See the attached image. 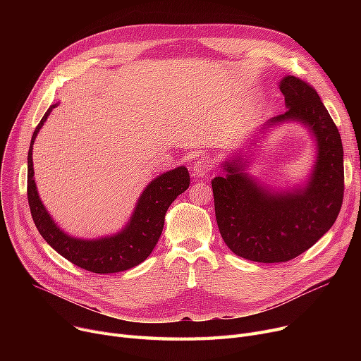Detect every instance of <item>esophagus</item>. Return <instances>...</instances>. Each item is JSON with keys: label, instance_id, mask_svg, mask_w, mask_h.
<instances>
[{"label": "esophagus", "instance_id": "esophagus-1", "mask_svg": "<svg viewBox=\"0 0 361 361\" xmlns=\"http://www.w3.org/2000/svg\"><path fill=\"white\" fill-rule=\"evenodd\" d=\"M214 168V164L209 159H199L193 165V176L203 177Z\"/></svg>", "mask_w": 361, "mask_h": 361}]
</instances>
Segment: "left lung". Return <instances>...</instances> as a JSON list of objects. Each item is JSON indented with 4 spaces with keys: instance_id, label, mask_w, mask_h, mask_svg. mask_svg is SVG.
<instances>
[{
    "instance_id": "obj_1",
    "label": "left lung",
    "mask_w": 361,
    "mask_h": 361,
    "mask_svg": "<svg viewBox=\"0 0 361 361\" xmlns=\"http://www.w3.org/2000/svg\"><path fill=\"white\" fill-rule=\"evenodd\" d=\"M287 112L267 128L300 121L316 137L317 159L305 188L272 192L244 173L243 162H225L224 177L212 180L219 233L233 253L260 263L288 262L326 234L343 206L344 149L339 131L317 92L287 75L279 83Z\"/></svg>"
}]
</instances>
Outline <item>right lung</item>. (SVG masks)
<instances>
[{
  "mask_svg": "<svg viewBox=\"0 0 361 361\" xmlns=\"http://www.w3.org/2000/svg\"><path fill=\"white\" fill-rule=\"evenodd\" d=\"M51 105L33 131L27 154V202L37 231L51 247L75 267L93 274H116L137 267L155 249L162 234L165 214L169 204L190 185L185 166H178L152 180L142 193L136 209L126 228L111 237L82 240L66 234L52 221L42 204L33 180V142L49 112Z\"/></svg>",
  "mask_w": 361,
  "mask_h": 361,
  "instance_id": "add662e5",
  "label": "right lung"
}]
</instances>
